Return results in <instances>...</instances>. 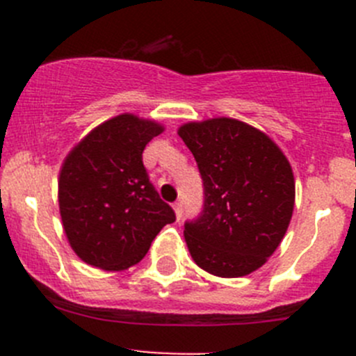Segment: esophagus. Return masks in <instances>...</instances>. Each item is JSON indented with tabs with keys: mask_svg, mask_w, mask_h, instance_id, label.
<instances>
[{
	"mask_svg": "<svg viewBox=\"0 0 356 356\" xmlns=\"http://www.w3.org/2000/svg\"><path fill=\"white\" fill-rule=\"evenodd\" d=\"M182 211H184L182 210V203L181 201H177V203L174 204V213H175V218H177V220H181L182 218Z\"/></svg>",
	"mask_w": 356,
	"mask_h": 356,
	"instance_id": "obj_1",
	"label": "esophagus"
}]
</instances>
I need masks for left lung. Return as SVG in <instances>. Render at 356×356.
Segmentation results:
<instances>
[{"instance_id":"1","label":"left lung","mask_w":356,"mask_h":356,"mask_svg":"<svg viewBox=\"0 0 356 356\" xmlns=\"http://www.w3.org/2000/svg\"><path fill=\"white\" fill-rule=\"evenodd\" d=\"M177 134L198 163L204 208L184 239L200 268L245 277L281 245L294 210V175L277 143L229 117L182 124Z\"/></svg>"}]
</instances>
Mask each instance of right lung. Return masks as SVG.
Instances as JSON below:
<instances>
[{"instance_id":"right-lung-1","label":"right lung","mask_w":356,"mask_h":356,"mask_svg":"<svg viewBox=\"0 0 356 356\" xmlns=\"http://www.w3.org/2000/svg\"><path fill=\"white\" fill-rule=\"evenodd\" d=\"M163 131L153 118L120 113L68 152L58 175L60 217L68 245L84 264L127 270L175 220L143 165L146 145Z\"/></svg>"}]
</instances>
